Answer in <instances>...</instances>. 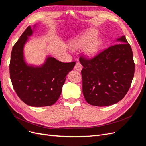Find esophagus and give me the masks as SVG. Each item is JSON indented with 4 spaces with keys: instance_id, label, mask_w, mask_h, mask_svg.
I'll use <instances>...</instances> for the list:
<instances>
[{
    "instance_id": "1",
    "label": "esophagus",
    "mask_w": 146,
    "mask_h": 146,
    "mask_svg": "<svg viewBox=\"0 0 146 146\" xmlns=\"http://www.w3.org/2000/svg\"><path fill=\"white\" fill-rule=\"evenodd\" d=\"M82 64L80 63H77L76 66H75V67H74V69H76V70H77V71L80 72L82 70Z\"/></svg>"
}]
</instances>
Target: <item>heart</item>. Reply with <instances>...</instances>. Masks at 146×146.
<instances>
[{
    "instance_id": "b5f03b06",
    "label": "heart",
    "mask_w": 146,
    "mask_h": 146,
    "mask_svg": "<svg viewBox=\"0 0 146 146\" xmlns=\"http://www.w3.org/2000/svg\"><path fill=\"white\" fill-rule=\"evenodd\" d=\"M98 32L94 29L85 31L81 36L70 42V46L74 50L83 48V51L86 56L92 58L98 54L102 44L101 39L95 38Z\"/></svg>"
}]
</instances>
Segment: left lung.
<instances>
[{
	"instance_id": "left-lung-1",
	"label": "left lung",
	"mask_w": 146,
	"mask_h": 146,
	"mask_svg": "<svg viewBox=\"0 0 146 146\" xmlns=\"http://www.w3.org/2000/svg\"><path fill=\"white\" fill-rule=\"evenodd\" d=\"M91 59L82 55L83 94L87 102L98 107L115 104L125 96L134 77L135 64L125 36Z\"/></svg>"
}]
</instances>
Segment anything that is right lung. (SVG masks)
I'll use <instances>...</instances> for the list:
<instances>
[{
	"label": "right lung",
	"mask_w": 146,
	"mask_h": 146,
	"mask_svg": "<svg viewBox=\"0 0 146 146\" xmlns=\"http://www.w3.org/2000/svg\"><path fill=\"white\" fill-rule=\"evenodd\" d=\"M33 32L29 26L13 47L10 78L17 95L25 104L32 107H46L59 99L66 77L76 62L63 63L48 56L41 66L28 65L25 62L23 49Z\"/></svg>",
	"instance_id": "add662e5"
}]
</instances>
